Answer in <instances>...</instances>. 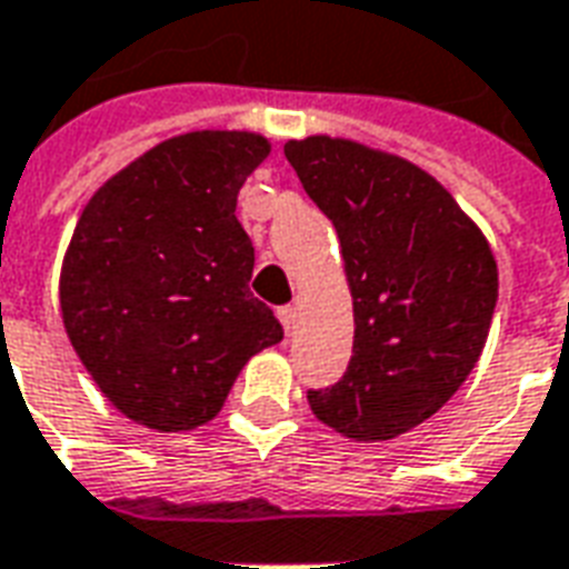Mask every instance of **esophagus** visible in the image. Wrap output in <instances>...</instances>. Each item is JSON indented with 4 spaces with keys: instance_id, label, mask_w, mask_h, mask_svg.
Listing matches in <instances>:
<instances>
[{
    "instance_id": "esophagus-1",
    "label": "esophagus",
    "mask_w": 569,
    "mask_h": 569,
    "mask_svg": "<svg viewBox=\"0 0 569 569\" xmlns=\"http://www.w3.org/2000/svg\"><path fill=\"white\" fill-rule=\"evenodd\" d=\"M277 317H280V322H283L286 331H296V322H298V307L286 305L277 310Z\"/></svg>"
}]
</instances>
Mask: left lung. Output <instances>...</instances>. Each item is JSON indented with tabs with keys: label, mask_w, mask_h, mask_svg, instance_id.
Masks as SVG:
<instances>
[{
	"label": "left lung",
	"mask_w": 569,
	"mask_h": 569,
	"mask_svg": "<svg viewBox=\"0 0 569 569\" xmlns=\"http://www.w3.org/2000/svg\"><path fill=\"white\" fill-rule=\"evenodd\" d=\"M283 153L338 229L356 322L343 380L307 403L340 437L386 443L431 419L477 368L498 305L495 252L403 156L331 134L292 138Z\"/></svg>",
	"instance_id": "1"
}]
</instances>
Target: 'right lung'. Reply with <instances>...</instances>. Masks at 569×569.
I'll use <instances>...</instances> for the list:
<instances>
[{
  "label": "right lung",
  "instance_id": "add662e5",
  "mask_svg": "<svg viewBox=\"0 0 569 569\" xmlns=\"http://www.w3.org/2000/svg\"><path fill=\"white\" fill-rule=\"evenodd\" d=\"M271 153L247 129H199L150 147L92 192L60 271L78 359L134 425L180 435L220 413L247 361L283 340L252 298L238 189Z\"/></svg>",
  "mask_w": 569,
  "mask_h": 569
}]
</instances>
